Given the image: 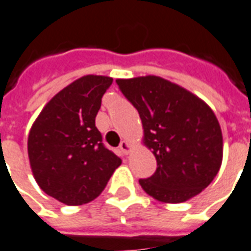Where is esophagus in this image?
Masks as SVG:
<instances>
[{
	"label": "esophagus",
	"instance_id": "1",
	"mask_svg": "<svg viewBox=\"0 0 251 251\" xmlns=\"http://www.w3.org/2000/svg\"><path fill=\"white\" fill-rule=\"evenodd\" d=\"M120 150L124 152V153H129V151H130V144L127 143V141H122L120 145Z\"/></svg>",
	"mask_w": 251,
	"mask_h": 251
}]
</instances>
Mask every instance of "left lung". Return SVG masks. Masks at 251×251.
<instances>
[{"label": "left lung", "instance_id": "1", "mask_svg": "<svg viewBox=\"0 0 251 251\" xmlns=\"http://www.w3.org/2000/svg\"><path fill=\"white\" fill-rule=\"evenodd\" d=\"M136 107L144 144L155 155V174L140 179L153 199L178 204L197 196L219 173L223 136L216 115L192 92L162 77L117 80Z\"/></svg>", "mask_w": 251, "mask_h": 251}]
</instances>
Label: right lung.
I'll return each mask as SVG.
<instances>
[{"instance_id":"add662e5","label":"right lung","mask_w":251,"mask_h":251,"mask_svg":"<svg viewBox=\"0 0 251 251\" xmlns=\"http://www.w3.org/2000/svg\"><path fill=\"white\" fill-rule=\"evenodd\" d=\"M106 76H84L59 91L42 110L28 136V157L38 185L66 205L95 200L121 159L103 144L95 126Z\"/></svg>"}]
</instances>
